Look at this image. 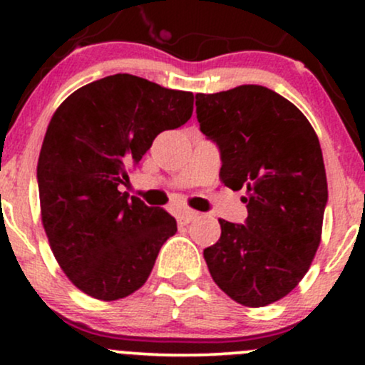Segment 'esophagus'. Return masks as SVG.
Returning <instances> with one entry per match:
<instances>
[{
  "instance_id": "esophagus-1",
  "label": "esophagus",
  "mask_w": 365,
  "mask_h": 365,
  "mask_svg": "<svg viewBox=\"0 0 365 365\" xmlns=\"http://www.w3.org/2000/svg\"><path fill=\"white\" fill-rule=\"evenodd\" d=\"M197 216H199V215H197L195 211H190V209H183V211L178 212L177 220H178L180 225H188L190 221H194Z\"/></svg>"
}]
</instances>
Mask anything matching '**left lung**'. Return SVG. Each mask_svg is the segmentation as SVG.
Segmentation results:
<instances>
[{"label": "left lung", "mask_w": 365, "mask_h": 365, "mask_svg": "<svg viewBox=\"0 0 365 365\" xmlns=\"http://www.w3.org/2000/svg\"><path fill=\"white\" fill-rule=\"evenodd\" d=\"M200 132L220 149V178L247 190L244 225L220 220L209 273L247 307L283 299L307 273L328 204L319 139L302 111L262 86L195 94Z\"/></svg>", "instance_id": "obj_1"}]
</instances>
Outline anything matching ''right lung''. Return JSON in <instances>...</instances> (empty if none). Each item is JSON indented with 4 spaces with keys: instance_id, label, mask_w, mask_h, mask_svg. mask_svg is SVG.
Listing matches in <instances>:
<instances>
[{
    "instance_id": "1",
    "label": "right lung",
    "mask_w": 365,
    "mask_h": 365,
    "mask_svg": "<svg viewBox=\"0 0 365 365\" xmlns=\"http://www.w3.org/2000/svg\"><path fill=\"white\" fill-rule=\"evenodd\" d=\"M192 111V92L116 73L77 89L53 115L37 163L41 212L78 290L110 302L148 282L177 221L118 187L158 133L182 127Z\"/></svg>"
}]
</instances>
